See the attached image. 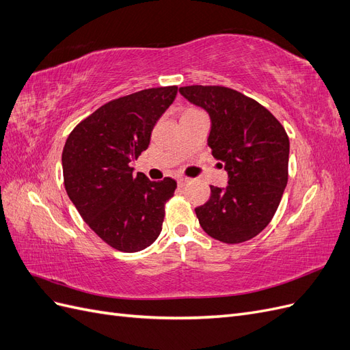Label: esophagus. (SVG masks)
I'll return each mask as SVG.
<instances>
[{"mask_svg": "<svg viewBox=\"0 0 350 350\" xmlns=\"http://www.w3.org/2000/svg\"><path fill=\"white\" fill-rule=\"evenodd\" d=\"M188 181H189L188 178H185V176H181V178H178V185H179V187H184V185H185Z\"/></svg>", "mask_w": 350, "mask_h": 350, "instance_id": "34e87169", "label": "esophagus"}]
</instances>
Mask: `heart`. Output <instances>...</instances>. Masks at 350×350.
Wrapping results in <instances>:
<instances>
[{"instance_id": "b5f03b06", "label": "heart", "mask_w": 350, "mask_h": 350, "mask_svg": "<svg viewBox=\"0 0 350 350\" xmlns=\"http://www.w3.org/2000/svg\"><path fill=\"white\" fill-rule=\"evenodd\" d=\"M193 112H197V111H196V109H188V111H187V112H185L184 115H188V113H193Z\"/></svg>"}]
</instances>
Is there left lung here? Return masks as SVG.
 I'll use <instances>...</instances> for the list:
<instances>
[{
	"mask_svg": "<svg viewBox=\"0 0 350 350\" xmlns=\"http://www.w3.org/2000/svg\"><path fill=\"white\" fill-rule=\"evenodd\" d=\"M179 93L207 111V143L228 172V185H210L208 201L196 208L200 226L225 243L257 237L276 213L288 184L289 137L283 125L257 100L234 89L185 86Z\"/></svg>",
	"mask_w": 350,
	"mask_h": 350,
	"instance_id": "left-lung-1",
	"label": "left lung"
}]
</instances>
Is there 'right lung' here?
<instances>
[{
    "label": "right lung",
    "instance_id": "add662e5",
    "mask_svg": "<svg viewBox=\"0 0 350 350\" xmlns=\"http://www.w3.org/2000/svg\"><path fill=\"white\" fill-rule=\"evenodd\" d=\"M176 93V86L146 89L102 105L70 133L62 150L70 200L94 234L118 251L150 247L162 230L176 183L134 175L131 162L149 147L153 126Z\"/></svg>",
    "mask_w": 350,
    "mask_h": 350
}]
</instances>
